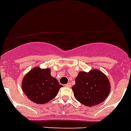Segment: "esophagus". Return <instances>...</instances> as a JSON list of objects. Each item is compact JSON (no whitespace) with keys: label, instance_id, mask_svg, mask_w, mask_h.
Wrapping results in <instances>:
<instances>
[{"label":"esophagus","instance_id":"esophagus-1","mask_svg":"<svg viewBox=\"0 0 131 131\" xmlns=\"http://www.w3.org/2000/svg\"><path fill=\"white\" fill-rule=\"evenodd\" d=\"M71 83H67V85H66V86H67V87H71Z\"/></svg>","mask_w":131,"mask_h":131}]
</instances>
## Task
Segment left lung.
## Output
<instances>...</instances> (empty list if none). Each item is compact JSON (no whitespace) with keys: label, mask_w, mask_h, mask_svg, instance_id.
Masks as SVG:
<instances>
[{"label":"left lung","mask_w":131,"mask_h":131,"mask_svg":"<svg viewBox=\"0 0 131 131\" xmlns=\"http://www.w3.org/2000/svg\"><path fill=\"white\" fill-rule=\"evenodd\" d=\"M72 86L74 95L78 101L87 107H93L104 102L111 89L107 77L101 71L93 69L89 72L80 71Z\"/></svg>","instance_id":"8db88e82"}]
</instances>
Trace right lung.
Here are the masks:
<instances>
[{
	"label": "right lung",
	"mask_w": 131,
	"mask_h": 131,
	"mask_svg": "<svg viewBox=\"0 0 131 131\" xmlns=\"http://www.w3.org/2000/svg\"><path fill=\"white\" fill-rule=\"evenodd\" d=\"M62 85L50 75V69L36 67L23 78L21 88L30 100L36 104H45L56 96Z\"/></svg>",
	"instance_id": "obj_1"
}]
</instances>
